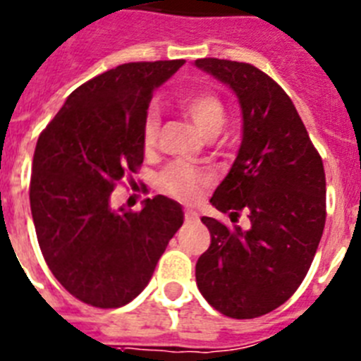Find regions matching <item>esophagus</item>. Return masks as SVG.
Instances as JSON below:
<instances>
[{"label":"esophagus","mask_w":361,"mask_h":361,"mask_svg":"<svg viewBox=\"0 0 361 361\" xmlns=\"http://www.w3.org/2000/svg\"><path fill=\"white\" fill-rule=\"evenodd\" d=\"M184 219L188 220V222H193V220L199 219V215H197V212H193V209H184Z\"/></svg>","instance_id":"obj_1"}]
</instances>
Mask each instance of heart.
<instances>
[{"label": "heart", "mask_w": 361, "mask_h": 361, "mask_svg": "<svg viewBox=\"0 0 361 361\" xmlns=\"http://www.w3.org/2000/svg\"><path fill=\"white\" fill-rule=\"evenodd\" d=\"M180 108L195 124L202 135L212 137L222 130L226 123L224 104L216 94L209 90L190 92L180 99ZM159 117L155 111H149L145 119L142 128V145L146 149H152L157 142ZM161 188L168 195L177 199H193V197L209 183V177L202 171H197L186 164H173L161 175Z\"/></svg>", "instance_id": "obj_1"}]
</instances>
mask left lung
Returning a JSON list of instances; mask_svg holds the SVG:
<instances>
[{
    "label": "left lung",
    "instance_id": "8db88e82",
    "mask_svg": "<svg viewBox=\"0 0 361 361\" xmlns=\"http://www.w3.org/2000/svg\"><path fill=\"white\" fill-rule=\"evenodd\" d=\"M195 65L228 85L242 110L237 159L212 197L231 222L202 216L212 235L195 266L199 291L237 320L257 318L291 298L307 275L325 226V171L304 123L279 82L250 63L204 57Z\"/></svg>",
    "mask_w": 361,
    "mask_h": 361
}]
</instances>
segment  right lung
<instances>
[{"label":"right lung","mask_w":361,"mask_h":361,"mask_svg":"<svg viewBox=\"0 0 361 361\" xmlns=\"http://www.w3.org/2000/svg\"><path fill=\"white\" fill-rule=\"evenodd\" d=\"M184 59L124 63L68 95L37 139L30 209L44 262L78 300L101 309L132 302L183 226L180 204L157 195L141 212L111 209L110 195L145 159L153 90Z\"/></svg>","instance_id":"right-lung-1"}]
</instances>
